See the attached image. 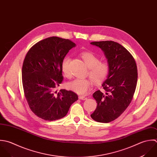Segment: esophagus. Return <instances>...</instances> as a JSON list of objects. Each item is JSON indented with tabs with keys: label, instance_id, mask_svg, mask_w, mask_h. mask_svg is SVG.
I'll use <instances>...</instances> for the list:
<instances>
[{
	"label": "esophagus",
	"instance_id": "esophagus-1",
	"mask_svg": "<svg viewBox=\"0 0 157 157\" xmlns=\"http://www.w3.org/2000/svg\"><path fill=\"white\" fill-rule=\"evenodd\" d=\"M78 99H80V100H86L87 99V98L85 97V96H78Z\"/></svg>",
	"mask_w": 157,
	"mask_h": 157
}]
</instances>
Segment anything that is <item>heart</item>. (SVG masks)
I'll return each instance as SVG.
<instances>
[{"label": "heart", "mask_w": 157, "mask_h": 157, "mask_svg": "<svg viewBox=\"0 0 157 157\" xmlns=\"http://www.w3.org/2000/svg\"><path fill=\"white\" fill-rule=\"evenodd\" d=\"M82 58L86 66L89 67V75L91 79L96 85L103 83L107 78L109 73V66L106 61H101L96 55L90 52H83L80 55ZM71 58L66 56L64 58L61 64L62 72L64 75L67 78L71 76L69 69ZM92 81L88 78H76L66 84V88L73 92L80 94H85L91 88Z\"/></svg>", "instance_id": "obj_1"}]
</instances>
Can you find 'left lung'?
<instances>
[{"instance_id": "1", "label": "left lung", "mask_w": 157, "mask_h": 157, "mask_svg": "<svg viewBox=\"0 0 157 157\" xmlns=\"http://www.w3.org/2000/svg\"><path fill=\"white\" fill-rule=\"evenodd\" d=\"M91 44L104 51L109 66L108 78L102 84L106 93L98 90L93 94L98 105L91 117L99 122L108 123L120 116L130 104L137 84V66L132 54L116 42Z\"/></svg>"}]
</instances>
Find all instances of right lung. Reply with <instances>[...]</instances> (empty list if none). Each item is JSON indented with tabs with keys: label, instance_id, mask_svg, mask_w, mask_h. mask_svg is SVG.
Here are the masks:
<instances>
[{
	"label": "right lung",
	"instance_id": "right-lung-1",
	"mask_svg": "<svg viewBox=\"0 0 157 157\" xmlns=\"http://www.w3.org/2000/svg\"><path fill=\"white\" fill-rule=\"evenodd\" d=\"M75 44L56 36L34 44L27 53L22 69L24 93L30 109L45 121L64 117L78 96L72 91L55 89L62 83L61 64Z\"/></svg>",
	"mask_w": 157,
	"mask_h": 157
}]
</instances>
